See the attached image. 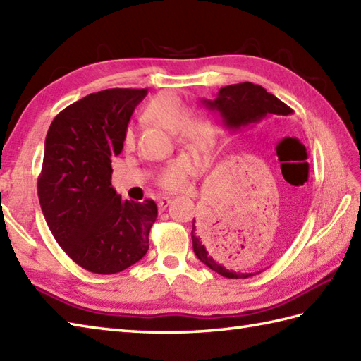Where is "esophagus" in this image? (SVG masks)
<instances>
[{
	"mask_svg": "<svg viewBox=\"0 0 361 361\" xmlns=\"http://www.w3.org/2000/svg\"><path fill=\"white\" fill-rule=\"evenodd\" d=\"M169 203H171V200H169V197H159V199H158V208L159 209H166Z\"/></svg>",
	"mask_w": 361,
	"mask_h": 361,
	"instance_id": "esophagus-1",
	"label": "esophagus"
}]
</instances>
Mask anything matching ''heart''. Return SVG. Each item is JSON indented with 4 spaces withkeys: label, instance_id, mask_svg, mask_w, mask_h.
Masks as SVG:
<instances>
[{
    "label": "heart",
    "instance_id": "b5f03b06",
    "mask_svg": "<svg viewBox=\"0 0 361 361\" xmlns=\"http://www.w3.org/2000/svg\"><path fill=\"white\" fill-rule=\"evenodd\" d=\"M144 117L166 130H172L176 140L188 147L204 150L213 142L214 128L211 120L202 112H186V106L178 97L169 92H161L147 103ZM123 144L126 148L133 145V131L125 133ZM194 167V159L188 154H178L171 159L158 176V183L166 189H176L183 185L186 175Z\"/></svg>",
    "mask_w": 361,
    "mask_h": 361
}]
</instances>
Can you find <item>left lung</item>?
Listing matches in <instances>:
<instances>
[{
    "label": "left lung",
    "instance_id": "1",
    "mask_svg": "<svg viewBox=\"0 0 361 361\" xmlns=\"http://www.w3.org/2000/svg\"><path fill=\"white\" fill-rule=\"evenodd\" d=\"M202 103L207 108L216 111L222 118V123L227 126L230 131H241L249 128L255 123H259L269 116H289L293 114V109L286 106L283 102L279 100L277 97L269 94L264 87L258 86L253 82H239L225 86L219 90L214 100H207L203 98ZM219 228L225 230L227 224H221ZM211 230L203 231L200 228V222L197 219L192 221V249L203 264H207L209 269L221 274L222 277L227 279H249L257 275L258 272H236L231 271L228 266H225L217 255L213 253L209 245Z\"/></svg>",
    "mask_w": 361,
    "mask_h": 361
}]
</instances>
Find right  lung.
Returning a JSON list of instances; mask_svg holds the SVG:
<instances>
[{
    "label": "right lung",
    "mask_w": 361,
    "mask_h": 361,
    "mask_svg": "<svg viewBox=\"0 0 361 361\" xmlns=\"http://www.w3.org/2000/svg\"><path fill=\"white\" fill-rule=\"evenodd\" d=\"M147 89H106L61 111L49 125L37 181L42 213L62 250L94 274L142 259L158 217L153 200H123L111 185L134 108Z\"/></svg>",
    "instance_id": "1"
}]
</instances>
